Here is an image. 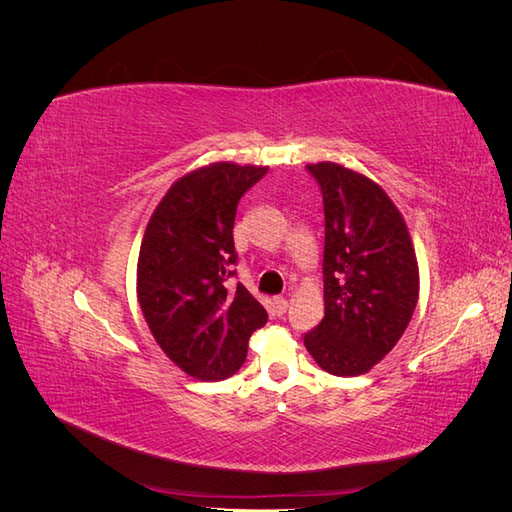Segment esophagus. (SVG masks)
Masks as SVG:
<instances>
[{"instance_id":"34e87169","label":"esophagus","mask_w":512,"mask_h":512,"mask_svg":"<svg viewBox=\"0 0 512 512\" xmlns=\"http://www.w3.org/2000/svg\"><path fill=\"white\" fill-rule=\"evenodd\" d=\"M273 309H275V314H277V316L286 314V309H288V299H284V297H275V299H273Z\"/></svg>"}]
</instances>
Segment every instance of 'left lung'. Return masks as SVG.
Masks as SVG:
<instances>
[{
    "label": "left lung",
    "instance_id": "obj_1",
    "mask_svg": "<svg viewBox=\"0 0 512 512\" xmlns=\"http://www.w3.org/2000/svg\"><path fill=\"white\" fill-rule=\"evenodd\" d=\"M324 203V318L305 348L333 376H361L404 335L418 262L404 215L376 181L335 162L307 164Z\"/></svg>",
    "mask_w": 512,
    "mask_h": 512
}]
</instances>
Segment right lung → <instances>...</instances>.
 <instances>
[{
    "instance_id": "obj_1",
    "label": "right lung",
    "mask_w": 512,
    "mask_h": 512,
    "mask_svg": "<svg viewBox=\"0 0 512 512\" xmlns=\"http://www.w3.org/2000/svg\"><path fill=\"white\" fill-rule=\"evenodd\" d=\"M267 170L235 162L190 170L170 185L145 228L136 297L158 346L192 378L235 374L252 333L267 324V309L243 284L226 286L237 262L239 198Z\"/></svg>"
}]
</instances>
